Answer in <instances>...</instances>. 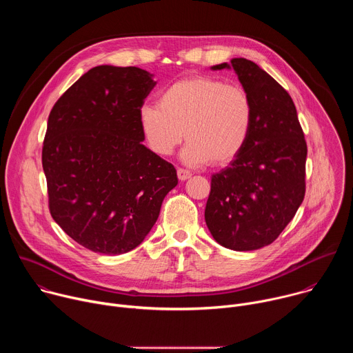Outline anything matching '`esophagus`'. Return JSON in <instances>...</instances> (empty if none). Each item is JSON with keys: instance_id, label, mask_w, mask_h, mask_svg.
<instances>
[{"instance_id": "obj_1", "label": "esophagus", "mask_w": 353, "mask_h": 353, "mask_svg": "<svg viewBox=\"0 0 353 353\" xmlns=\"http://www.w3.org/2000/svg\"><path fill=\"white\" fill-rule=\"evenodd\" d=\"M177 177H179L180 181H185V180H188L191 177V173L188 170H185V169H177Z\"/></svg>"}]
</instances>
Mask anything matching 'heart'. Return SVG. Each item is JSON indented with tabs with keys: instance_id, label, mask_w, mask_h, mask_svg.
I'll use <instances>...</instances> for the list:
<instances>
[{
	"instance_id": "b5f03b06",
	"label": "heart",
	"mask_w": 353,
	"mask_h": 353,
	"mask_svg": "<svg viewBox=\"0 0 353 353\" xmlns=\"http://www.w3.org/2000/svg\"><path fill=\"white\" fill-rule=\"evenodd\" d=\"M253 121V100L247 90L214 77L179 79L161 93L158 105H143L138 112L141 134L159 157L172 155L185 135L181 159L190 166L234 161Z\"/></svg>"
}]
</instances>
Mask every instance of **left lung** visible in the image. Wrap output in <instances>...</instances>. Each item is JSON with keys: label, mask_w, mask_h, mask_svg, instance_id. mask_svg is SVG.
<instances>
[{"label": "left lung", "mask_w": 353, "mask_h": 353, "mask_svg": "<svg viewBox=\"0 0 353 353\" xmlns=\"http://www.w3.org/2000/svg\"><path fill=\"white\" fill-rule=\"evenodd\" d=\"M233 70L254 108L240 155L212 176L205 222L234 251L271 244L303 203L307 145L289 93L256 63L232 59L211 70Z\"/></svg>", "instance_id": "obj_1"}]
</instances>
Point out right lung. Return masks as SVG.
Wrapping results in <instances>:
<instances>
[{
	"label": "right lung",
	"instance_id": "right-lung-1",
	"mask_svg": "<svg viewBox=\"0 0 353 353\" xmlns=\"http://www.w3.org/2000/svg\"><path fill=\"white\" fill-rule=\"evenodd\" d=\"M155 85L145 70L99 65L50 112L41 152L50 214L94 253L139 245L179 183L174 166L142 143L138 112Z\"/></svg>",
	"mask_w": 353,
	"mask_h": 353
}]
</instances>
